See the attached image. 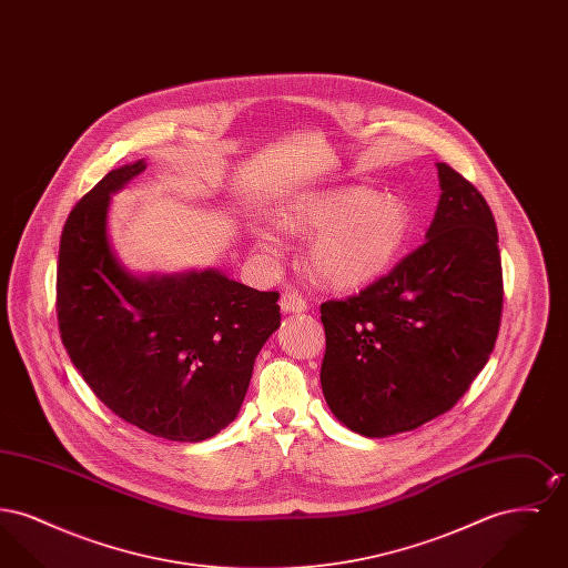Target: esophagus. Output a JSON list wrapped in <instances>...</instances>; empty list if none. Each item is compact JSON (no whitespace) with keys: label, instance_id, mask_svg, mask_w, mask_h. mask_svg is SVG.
<instances>
[{"label":"esophagus","instance_id":"obj_1","mask_svg":"<svg viewBox=\"0 0 568 568\" xmlns=\"http://www.w3.org/2000/svg\"><path fill=\"white\" fill-rule=\"evenodd\" d=\"M278 306L283 313H304L306 311L304 297L297 296L296 292H285L278 300Z\"/></svg>","mask_w":568,"mask_h":568}]
</instances>
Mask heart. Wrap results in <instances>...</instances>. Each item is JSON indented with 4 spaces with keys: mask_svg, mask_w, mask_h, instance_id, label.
I'll return each mask as SVG.
<instances>
[{
    "mask_svg": "<svg viewBox=\"0 0 568 568\" xmlns=\"http://www.w3.org/2000/svg\"><path fill=\"white\" fill-rule=\"evenodd\" d=\"M283 225L313 234L306 248L311 272L334 290H357L373 283L403 253L410 236V211L396 195L364 187L306 195L283 215ZM255 246L278 255L285 241L266 225L253 227Z\"/></svg>",
    "mask_w": 568,
    "mask_h": 568,
    "instance_id": "obj_1",
    "label": "heart"
}]
</instances>
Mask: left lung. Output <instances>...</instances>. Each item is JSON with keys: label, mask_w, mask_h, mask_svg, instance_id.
<instances>
[{"label": "left lung", "mask_w": 568, "mask_h": 568, "mask_svg": "<svg viewBox=\"0 0 568 568\" xmlns=\"http://www.w3.org/2000/svg\"><path fill=\"white\" fill-rule=\"evenodd\" d=\"M440 200L426 243L357 296L322 304V389L353 433L415 430L466 394L494 349L503 266L486 197L436 163Z\"/></svg>", "instance_id": "1"}]
</instances>
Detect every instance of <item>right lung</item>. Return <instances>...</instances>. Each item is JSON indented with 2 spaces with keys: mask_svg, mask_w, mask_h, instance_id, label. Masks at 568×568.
Listing matches in <instances>:
<instances>
[{
  "mask_svg": "<svg viewBox=\"0 0 568 568\" xmlns=\"http://www.w3.org/2000/svg\"><path fill=\"white\" fill-rule=\"evenodd\" d=\"M146 163L109 172L68 216L57 266L63 347L114 415L153 436L197 443L232 424L253 364L281 325L278 294L223 272L135 276L109 241L110 195Z\"/></svg>",
  "mask_w": 568,
  "mask_h": 568,
  "instance_id": "1",
  "label": "right lung"
}]
</instances>
